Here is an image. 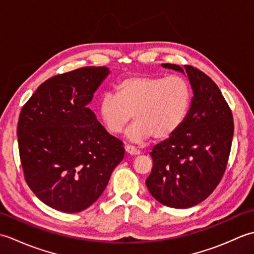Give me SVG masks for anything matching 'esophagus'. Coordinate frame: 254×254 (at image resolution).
<instances>
[{
  "mask_svg": "<svg viewBox=\"0 0 254 254\" xmlns=\"http://www.w3.org/2000/svg\"><path fill=\"white\" fill-rule=\"evenodd\" d=\"M126 152L128 155H131V156H137V155H139V150L136 149L134 146H132V145H127V146H126Z\"/></svg>",
  "mask_w": 254,
  "mask_h": 254,
  "instance_id": "esophagus-1",
  "label": "esophagus"
}]
</instances>
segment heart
<instances>
[{"mask_svg": "<svg viewBox=\"0 0 254 254\" xmlns=\"http://www.w3.org/2000/svg\"><path fill=\"white\" fill-rule=\"evenodd\" d=\"M117 95L106 93L99 101L98 112L106 130L121 133L128 122H134L127 132L133 142H144L153 136L164 141L179 130L191 106L192 90L181 75L149 76L132 75L116 86Z\"/></svg>", "mask_w": 254, "mask_h": 254, "instance_id": "heart-1", "label": "heart"}]
</instances>
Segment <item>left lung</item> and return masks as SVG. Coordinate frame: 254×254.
I'll return each instance as SVG.
<instances>
[{
    "label": "left lung",
    "instance_id": "1",
    "mask_svg": "<svg viewBox=\"0 0 254 254\" xmlns=\"http://www.w3.org/2000/svg\"><path fill=\"white\" fill-rule=\"evenodd\" d=\"M164 67L185 72L177 64ZM193 89L191 108L174 135L153 148V168L146 179L161 204L187 208L201 203L225 174L234 136L233 112L214 80L201 69L185 65Z\"/></svg>",
    "mask_w": 254,
    "mask_h": 254
}]
</instances>
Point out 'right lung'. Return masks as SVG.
<instances>
[{"instance_id":"1","label":"right lung","mask_w":254,"mask_h":254,"mask_svg":"<svg viewBox=\"0 0 254 254\" xmlns=\"http://www.w3.org/2000/svg\"><path fill=\"white\" fill-rule=\"evenodd\" d=\"M108 74L106 66H86L55 75L21 108L17 136L25 181L61 212L90 206L124 157L123 142L87 106Z\"/></svg>"}]
</instances>
